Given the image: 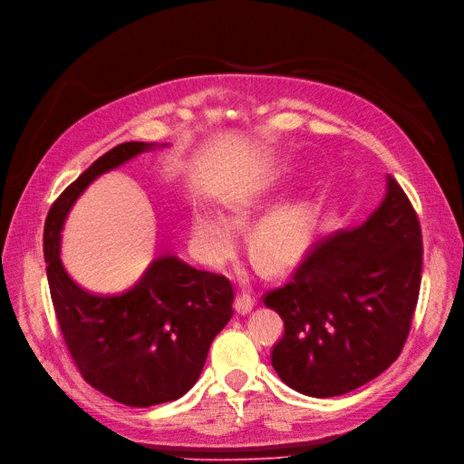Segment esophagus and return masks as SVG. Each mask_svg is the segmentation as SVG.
<instances>
[{"mask_svg": "<svg viewBox=\"0 0 464 464\" xmlns=\"http://www.w3.org/2000/svg\"><path fill=\"white\" fill-rule=\"evenodd\" d=\"M254 304H256V298H254V295L250 293V290H246V288L238 290L237 300H235V305H237V312L238 314H248L252 307H254Z\"/></svg>", "mask_w": 464, "mask_h": 464, "instance_id": "34e87169", "label": "esophagus"}]
</instances>
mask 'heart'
I'll list each match as a JSON object with an SVG mask.
<instances>
[{"label":"heart","mask_w":464,"mask_h":464,"mask_svg":"<svg viewBox=\"0 0 464 464\" xmlns=\"http://www.w3.org/2000/svg\"><path fill=\"white\" fill-rule=\"evenodd\" d=\"M283 185L281 176L256 181L235 198L238 212H258L276 197ZM195 235L202 252L212 262L227 258L237 245L238 227L226 214L198 210L195 214ZM317 226V214L310 204L293 202L271 210L256 231V248L271 264H290L310 250Z\"/></svg>","instance_id":"obj_1"}]
</instances>
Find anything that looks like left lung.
Here are the masks:
<instances>
[{
    "instance_id": "left-lung-1",
    "label": "left lung",
    "mask_w": 464,
    "mask_h": 464,
    "mask_svg": "<svg viewBox=\"0 0 464 464\" xmlns=\"http://www.w3.org/2000/svg\"><path fill=\"white\" fill-rule=\"evenodd\" d=\"M420 276V223L388 176L386 197L363 226L317 241L290 281L264 295L285 323L273 369L314 398L342 396L376 379L405 346Z\"/></svg>"
}]
</instances>
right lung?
Masks as SVG:
<instances>
[{
  "instance_id": "obj_1",
  "label": "right lung",
  "mask_w": 464,
  "mask_h": 464,
  "mask_svg": "<svg viewBox=\"0 0 464 464\" xmlns=\"http://www.w3.org/2000/svg\"><path fill=\"white\" fill-rule=\"evenodd\" d=\"M150 147L130 141L99 157L59 195L44 229L49 293L68 353L85 382L130 407L174 401L193 388L235 300L226 276L195 269L176 256L152 262L120 296L90 295L66 276L59 241L71 206L102 171Z\"/></svg>"
}]
</instances>
